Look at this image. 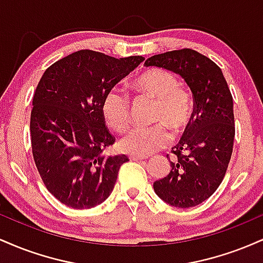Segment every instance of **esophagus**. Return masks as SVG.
<instances>
[{"label": "esophagus", "mask_w": 263, "mask_h": 263, "mask_svg": "<svg viewBox=\"0 0 263 263\" xmlns=\"http://www.w3.org/2000/svg\"><path fill=\"white\" fill-rule=\"evenodd\" d=\"M147 157L144 156H135V155H129V159L131 161H143V159H146Z\"/></svg>", "instance_id": "esophagus-1"}]
</instances>
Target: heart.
I'll return each mask as SVG.
<instances>
[{"label":"heart","instance_id":"heart-1","mask_svg":"<svg viewBox=\"0 0 263 263\" xmlns=\"http://www.w3.org/2000/svg\"><path fill=\"white\" fill-rule=\"evenodd\" d=\"M132 85L137 91L156 99L152 126H136L119 142L122 152L135 156H149L164 148L172 136L165 125L180 132L189 125L194 115V101L188 90L179 85L174 74L153 68L136 77ZM101 114L110 128L121 132L129 123V99L120 87L114 86L101 101Z\"/></svg>","mask_w":263,"mask_h":263}]
</instances>
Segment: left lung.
<instances>
[{
  "label": "left lung",
  "instance_id": "obj_1",
  "mask_svg": "<svg viewBox=\"0 0 263 263\" xmlns=\"http://www.w3.org/2000/svg\"><path fill=\"white\" fill-rule=\"evenodd\" d=\"M144 65L180 75L192 90L193 119L172 148L176 159L171 161L170 174L156 180L153 189L172 206H195L219 188L230 162L235 138L230 89L213 60L188 48L157 54Z\"/></svg>",
  "mask_w": 263,
  "mask_h": 263
}]
</instances>
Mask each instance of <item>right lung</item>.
Returning a JSON list of instances; mask_svg holds the SVG:
<instances>
[{"label": "right lung", "instance_id": "right-lung-1", "mask_svg": "<svg viewBox=\"0 0 263 263\" xmlns=\"http://www.w3.org/2000/svg\"><path fill=\"white\" fill-rule=\"evenodd\" d=\"M84 49L44 71L31 112L32 152L47 189L73 209H90L114 190L125 155L105 157L115 137L101 114L104 95L143 62Z\"/></svg>", "mask_w": 263, "mask_h": 263}]
</instances>
